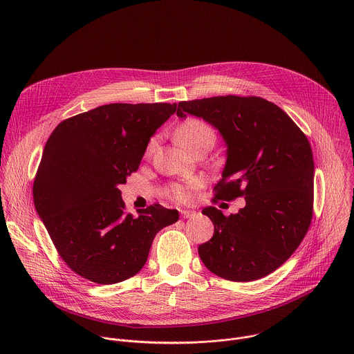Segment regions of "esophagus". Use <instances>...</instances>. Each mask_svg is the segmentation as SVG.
<instances>
[{
    "label": "esophagus",
    "instance_id": "1",
    "mask_svg": "<svg viewBox=\"0 0 354 354\" xmlns=\"http://www.w3.org/2000/svg\"><path fill=\"white\" fill-rule=\"evenodd\" d=\"M180 216L183 218H192L193 216H196V212H193V210H180Z\"/></svg>",
    "mask_w": 354,
    "mask_h": 354
}]
</instances>
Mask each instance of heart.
<instances>
[{"label": "heart", "instance_id": "b5f03b06", "mask_svg": "<svg viewBox=\"0 0 354 354\" xmlns=\"http://www.w3.org/2000/svg\"><path fill=\"white\" fill-rule=\"evenodd\" d=\"M205 137H213V130L198 119H187L183 123L179 124L176 129V138L186 149H190L197 141ZM153 147V141L149 144V148ZM198 186L197 179H190L186 183L182 185H174L169 189V194L174 200L179 201V203H189L193 197V190Z\"/></svg>", "mask_w": 354, "mask_h": 354}]
</instances>
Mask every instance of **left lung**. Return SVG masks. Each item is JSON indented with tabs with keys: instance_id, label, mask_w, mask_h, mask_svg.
Wrapping results in <instances>:
<instances>
[{
	"instance_id": "8db88e82",
	"label": "left lung",
	"mask_w": 354,
	"mask_h": 354,
	"mask_svg": "<svg viewBox=\"0 0 354 354\" xmlns=\"http://www.w3.org/2000/svg\"><path fill=\"white\" fill-rule=\"evenodd\" d=\"M187 115L216 127L227 161L216 198L245 196L236 214L203 209L213 238L198 245L201 262L231 281H252L280 268L306 236L313 218L314 158L308 138L277 105L258 96H214L179 102Z\"/></svg>"
}]
</instances>
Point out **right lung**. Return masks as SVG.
<instances>
[{"mask_svg":"<svg viewBox=\"0 0 354 354\" xmlns=\"http://www.w3.org/2000/svg\"><path fill=\"white\" fill-rule=\"evenodd\" d=\"M176 104H109L62 122L48 137L33 183L36 212L71 270L97 284L137 274L156 234L178 210L124 213L120 185L140 167Z\"/></svg>","mask_w":354,"mask_h":354,"instance_id":"obj_1","label":"right lung"}]
</instances>
